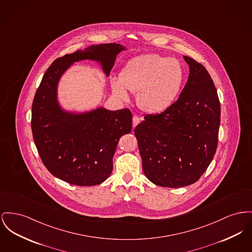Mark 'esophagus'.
Listing matches in <instances>:
<instances>
[{
	"label": "esophagus",
	"instance_id": "obj_1",
	"mask_svg": "<svg viewBox=\"0 0 252 252\" xmlns=\"http://www.w3.org/2000/svg\"><path fill=\"white\" fill-rule=\"evenodd\" d=\"M140 121H141V119L139 118V116L134 115L133 117H132V125H133V127H135V126L140 123Z\"/></svg>",
	"mask_w": 252,
	"mask_h": 252
}]
</instances>
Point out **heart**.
Instances as JSON below:
<instances>
[{
  "instance_id": "obj_1",
  "label": "heart",
  "mask_w": 252,
  "mask_h": 252,
  "mask_svg": "<svg viewBox=\"0 0 252 252\" xmlns=\"http://www.w3.org/2000/svg\"><path fill=\"white\" fill-rule=\"evenodd\" d=\"M186 80V69L180 61L159 54H145L130 60L120 73L112 77L113 93L122 100L128 92H137V104L148 113H161L177 100Z\"/></svg>"
}]
</instances>
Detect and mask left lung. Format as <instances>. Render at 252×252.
<instances>
[{
    "mask_svg": "<svg viewBox=\"0 0 252 252\" xmlns=\"http://www.w3.org/2000/svg\"><path fill=\"white\" fill-rule=\"evenodd\" d=\"M188 82L177 101L160 114L147 115L134 134L150 182L165 188L194 184L216 152L221 106L207 69L190 57Z\"/></svg>",
    "mask_w": 252,
    "mask_h": 252,
    "instance_id": "left-lung-1",
    "label": "left lung"
}]
</instances>
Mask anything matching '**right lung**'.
<instances>
[{
  "instance_id": "add662e5",
  "label": "right lung",
  "mask_w": 252,
  "mask_h": 252,
  "mask_svg": "<svg viewBox=\"0 0 252 252\" xmlns=\"http://www.w3.org/2000/svg\"><path fill=\"white\" fill-rule=\"evenodd\" d=\"M123 50L126 47L120 44H101L58 58L45 71L36 91L31 111L33 139L48 171L66 183L90 187L108 178L118 141L131 131L132 115L127 108L65 109L58 96L61 78L84 60L98 63L108 77Z\"/></svg>"
}]
</instances>
